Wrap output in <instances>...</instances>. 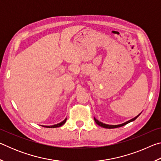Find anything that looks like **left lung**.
<instances>
[{
    "label": "left lung",
    "instance_id": "8db88e82",
    "mask_svg": "<svg viewBox=\"0 0 161 161\" xmlns=\"http://www.w3.org/2000/svg\"><path fill=\"white\" fill-rule=\"evenodd\" d=\"M140 114H138V115L137 116L134 117V118L132 119H130V120H129V121H126V122H125V123H124V124H119V125H108V124H103L102 122H101V121H98V120H97V119H96L95 118H94V121H95V122H96V124H97V125H99V126H102V127H103V128H106V129H115V128H119V127L123 126H124V125H126V124H127L130 123V122L133 121H134V120H136V119H137L138 116H139Z\"/></svg>",
    "mask_w": 161,
    "mask_h": 161
}]
</instances>
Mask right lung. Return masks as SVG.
Instances as JSON below:
<instances>
[{
	"mask_svg": "<svg viewBox=\"0 0 161 161\" xmlns=\"http://www.w3.org/2000/svg\"><path fill=\"white\" fill-rule=\"evenodd\" d=\"M66 120L67 119H65L63 121L60 122V123H59L58 124H54V125H53V126H42L43 127H46V128H58V127H59V126H62V125L65 124V122H66Z\"/></svg>",
	"mask_w": 161,
	"mask_h": 161,
	"instance_id": "add662e5",
	"label": "right lung"
}]
</instances>
